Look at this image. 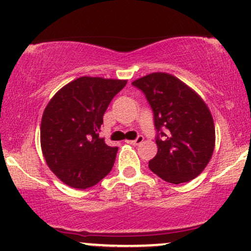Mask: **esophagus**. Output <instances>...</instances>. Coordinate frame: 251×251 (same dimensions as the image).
Instances as JSON below:
<instances>
[{
    "label": "esophagus",
    "instance_id": "esophagus-1",
    "mask_svg": "<svg viewBox=\"0 0 251 251\" xmlns=\"http://www.w3.org/2000/svg\"><path fill=\"white\" fill-rule=\"evenodd\" d=\"M143 142H144V138L142 137V135H139V137L134 140H126V143L131 144V145H139V144H142Z\"/></svg>",
    "mask_w": 251,
    "mask_h": 251
}]
</instances>
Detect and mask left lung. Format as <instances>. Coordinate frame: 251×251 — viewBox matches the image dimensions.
<instances>
[{"label": "left lung", "instance_id": "8db88e82", "mask_svg": "<svg viewBox=\"0 0 251 251\" xmlns=\"http://www.w3.org/2000/svg\"><path fill=\"white\" fill-rule=\"evenodd\" d=\"M132 83L145 93L159 132L158 152L149 162L150 170L168 183L192 180L206 168L215 150V124L208 105L169 73L155 72Z\"/></svg>", "mask_w": 251, "mask_h": 251}]
</instances>
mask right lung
I'll use <instances>...</instances> for the list:
<instances>
[{"label":"right lung","instance_id":"right-lung-1","mask_svg":"<svg viewBox=\"0 0 251 251\" xmlns=\"http://www.w3.org/2000/svg\"><path fill=\"white\" fill-rule=\"evenodd\" d=\"M126 82L80 76L60 88L46 106L40 127L42 154L66 185L91 188L113 168L118 149L98 133L109 102Z\"/></svg>","mask_w":251,"mask_h":251}]
</instances>
